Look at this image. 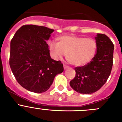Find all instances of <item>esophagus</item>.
Masks as SVG:
<instances>
[{
    "mask_svg": "<svg viewBox=\"0 0 122 122\" xmlns=\"http://www.w3.org/2000/svg\"><path fill=\"white\" fill-rule=\"evenodd\" d=\"M63 68H64V70H66V69L69 68V66H66V65H63Z\"/></svg>",
    "mask_w": 122,
    "mask_h": 122,
    "instance_id": "obj_1",
    "label": "esophagus"
}]
</instances>
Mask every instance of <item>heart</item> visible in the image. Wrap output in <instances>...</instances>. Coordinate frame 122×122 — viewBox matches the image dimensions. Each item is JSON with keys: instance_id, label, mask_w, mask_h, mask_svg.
<instances>
[{"instance_id": "b5f03b06", "label": "heart", "mask_w": 122, "mask_h": 122, "mask_svg": "<svg viewBox=\"0 0 122 122\" xmlns=\"http://www.w3.org/2000/svg\"><path fill=\"white\" fill-rule=\"evenodd\" d=\"M57 43H49L51 52L56 58L66 59L74 66H84L91 61L97 52V43L92 38H85L76 35H63L58 37Z\"/></svg>"}]
</instances>
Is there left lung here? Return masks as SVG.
Instances as JSON below:
<instances>
[{"label":"left lung","mask_w":122,"mask_h":122,"mask_svg":"<svg viewBox=\"0 0 122 122\" xmlns=\"http://www.w3.org/2000/svg\"><path fill=\"white\" fill-rule=\"evenodd\" d=\"M97 54L90 63L75 68L76 76L70 82L72 89L82 94L98 91L107 80L113 65L114 45L104 34L95 36Z\"/></svg>","instance_id":"left-lung-1"}]
</instances>
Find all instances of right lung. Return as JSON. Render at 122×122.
Segmentation results:
<instances>
[{
  "label": "right lung",
  "instance_id": "right-lung-1",
  "mask_svg": "<svg viewBox=\"0 0 122 122\" xmlns=\"http://www.w3.org/2000/svg\"><path fill=\"white\" fill-rule=\"evenodd\" d=\"M53 32L46 27L25 25L11 41L10 66L18 82L29 91H47L56 75L63 71L61 62L51 57L46 41Z\"/></svg>",
  "mask_w": 122,
  "mask_h": 122
}]
</instances>
